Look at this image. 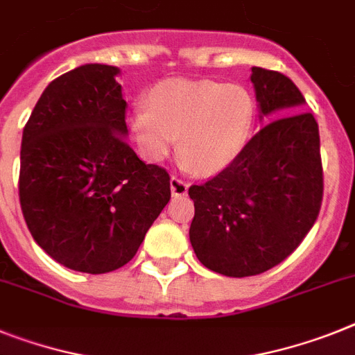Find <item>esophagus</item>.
<instances>
[{
	"mask_svg": "<svg viewBox=\"0 0 355 355\" xmlns=\"http://www.w3.org/2000/svg\"><path fill=\"white\" fill-rule=\"evenodd\" d=\"M169 186H171L173 196H184V195H187V187H189V186H187V182H184L182 178L177 177V175H173Z\"/></svg>",
	"mask_w": 355,
	"mask_h": 355,
	"instance_id": "esophagus-1",
	"label": "esophagus"
}]
</instances>
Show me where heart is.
I'll return each instance as SVG.
<instances>
[{
    "instance_id": "obj_1",
    "label": "heart",
    "mask_w": 355,
    "mask_h": 355,
    "mask_svg": "<svg viewBox=\"0 0 355 355\" xmlns=\"http://www.w3.org/2000/svg\"><path fill=\"white\" fill-rule=\"evenodd\" d=\"M254 121L251 94L214 81H166L137 104L128 128L144 159L168 157L180 135V153L202 173H214L242 151Z\"/></svg>"
}]
</instances>
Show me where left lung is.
Listing matches in <instances>:
<instances>
[{"instance_id":"8db88e82","label":"left lung","mask_w":355,"mask_h":355,"mask_svg":"<svg viewBox=\"0 0 355 355\" xmlns=\"http://www.w3.org/2000/svg\"><path fill=\"white\" fill-rule=\"evenodd\" d=\"M251 81L261 113L276 119L222 171L189 187L196 258L233 278L261 274L293 254L323 200L318 122L297 112L305 97L279 71L252 67Z\"/></svg>"}]
</instances>
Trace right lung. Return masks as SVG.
<instances>
[{
  "mask_svg": "<svg viewBox=\"0 0 355 355\" xmlns=\"http://www.w3.org/2000/svg\"><path fill=\"white\" fill-rule=\"evenodd\" d=\"M119 68L85 64L53 79L23 130L19 204L32 238L71 270L104 274L137 254L171 198L169 173L124 135Z\"/></svg>",
  "mask_w": 355,
  "mask_h": 355,
  "instance_id": "right-lung-1",
  "label": "right lung"
}]
</instances>
